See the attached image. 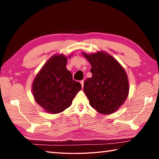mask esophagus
I'll return each mask as SVG.
<instances>
[{
	"label": "esophagus",
	"instance_id": "1",
	"mask_svg": "<svg viewBox=\"0 0 159 159\" xmlns=\"http://www.w3.org/2000/svg\"><path fill=\"white\" fill-rule=\"evenodd\" d=\"M80 84H81L82 88H83V85H84V80H80Z\"/></svg>",
	"mask_w": 159,
	"mask_h": 159
}]
</instances>
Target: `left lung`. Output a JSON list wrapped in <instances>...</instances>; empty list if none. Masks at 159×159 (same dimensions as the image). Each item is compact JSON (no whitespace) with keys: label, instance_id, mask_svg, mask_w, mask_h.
<instances>
[{"label":"left lung","instance_id":"1","mask_svg":"<svg viewBox=\"0 0 159 159\" xmlns=\"http://www.w3.org/2000/svg\"><path fill=\"white\" fill-rule=\"evenodd\" d=\"M83 54L92 66V77L86 79L83 91L97 111L102 114H112L124 103L128 97L127 74L109 54L104 52L89 55Z\"/></svg>","mask_w":159,"mask_h":159}]
</instances>
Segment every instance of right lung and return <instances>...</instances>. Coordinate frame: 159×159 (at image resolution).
Returning a JSON list of instances; mask_svg holds the SVG:
<instances>
[{
  "instance_id": "add662e5",
  "label": "right lung",
  "mask_w": 159,
  "mask_h": 159,
  "mask_svg": "<svg viewBox=\"0 0 159 159\" xmlns=\"http://www.w3.org/2000/svg\"><path fill=\"white\" fill-rule=\"evenodd\" d=\"M67 58L55 55L48 60L34 80V99L47 112L58 114L70 107L81 85L66 69Z\"/></svg>"
}]
</instances>
